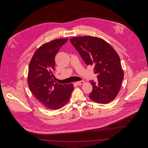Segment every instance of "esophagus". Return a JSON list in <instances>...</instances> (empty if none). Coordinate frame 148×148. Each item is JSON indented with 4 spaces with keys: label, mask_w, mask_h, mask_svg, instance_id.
I'll list each match as a JSON object with an SVG mask.
<instances>
[{
    "label": "esophagus",
    "mask_w": 148,
    "mask_h": 148,
    "mask_svg": "<svg viewBox=\"0 0 148 148\" xmlns=\"http://www.w3.org/2000/svg\"><path fill=\"white\" fill-rule=\"evenodd\" d=\"M84 80H81V81H79V82H76L75 83L78 85H80L83 84L84 83Z\"/></svg>",
    "instance_id": "1"
}]
</instances>
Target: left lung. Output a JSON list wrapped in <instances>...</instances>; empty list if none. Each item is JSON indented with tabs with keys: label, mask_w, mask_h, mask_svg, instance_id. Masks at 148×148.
Listing matches in <instances>:
<instances>
[{
	"label": "left lung",
	"mask_w": 148,
	"mask_h": 148,
	"mask_svg": "<svg viewBox=\"0 0 148 148\" xmlns=\"http://www.w3.org/2000/svg\"><path fill=\"white\" fill-rule=\"evenodd\" d=\"M87 65L94 66L98 82L90 80L92 90L89 98L100 104H107L116 98L124 79L119 56L113 47L98 37L84 36L70 39Z\"/></svg>",
	"instance_id": "8db88e82"
}]
</instances>
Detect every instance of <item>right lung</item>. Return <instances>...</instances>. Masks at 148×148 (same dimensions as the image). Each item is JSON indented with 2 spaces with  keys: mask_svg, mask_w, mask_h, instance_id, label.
I'll use <instances>...</instances> for the list:
<instances>
[{
  "mask_svg": "<svg viewBox=\"0 0 148 148\" xmlns=\"http://www.w3.org/2000/svg\"><path fill=\"white\" fill-rule=\"evenodd\" d=\"M67 41L68 38L58 39L42 44L35 51L29 64V89L40 103L50 109L64 106L74 89L72 84H59L54 79L55 56Z\"/></svg>",
  "mask_w": 148,
  "mask_h": 148,
  "instance_id": "obj_1",
  "label": "right lung"
}]
</instances>
